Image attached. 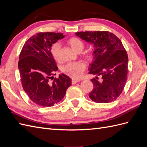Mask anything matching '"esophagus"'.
Instances as JSON below:
<instances>
[{
    "label": "esophagus",
    "mask_w": 147,
    "mask_h": 147,
    "mask_svg": "<svg viewBox=\"0 0 147 147\" xmlns=\"http://www.w3.org/2000/svg\"><path fill=\"white\" fill-rule=\"evenodd\" d=\"M79 82V80H72V81H71V84L72 85H74V84H77V83H78V82Z\"/></svg>",
    "instance_id": "esophagus-1"
}]
</instances>
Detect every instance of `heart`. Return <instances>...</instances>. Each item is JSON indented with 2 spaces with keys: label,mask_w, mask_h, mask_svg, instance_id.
Returning <instances> with one entry per match:
<instances>
[{
  "label": "heart",
  "mask_w": 147,
  "mask_h": 147,
  "mask_svg": "<svg viewBox=\"0 0 147 147\" xmlns=\"http://www.w3.org/2000/svg\"><path fill=\"white\" fill-rule=\"evenodd\" d=\"M68 45H69L71 48L74 51L77 52H80L84 48V43L81 39L76 37H72L69 38L67 40ZM50 52L53 58L56 61H60V45L59 43L56 42L51 45L50 48ZM94 57V53L92 51H89L86 52L84 54V58L90 61ZM86 68V64L84 62H74L67 63L62 67V71L67 75L68 76L74 78L78 79L80 78Z\"/></svg>",
  "instance_id": "obj_1"
}]
</instances>
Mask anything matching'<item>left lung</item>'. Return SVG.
Returning <instances> with one entry per match:
<instances>
[{
    "mask_svg": "<svg viewBox=\"0 0 147 147\" xmlns=\"http://www.w3.org/2000/svg\"><path fill=\"white\" fill-rule=\"evenodd\" d=\"M78 37L94 44V60L88 68L94 90L89 98L96 103H109L123 92L127 79L128 58L121 40L109 31L77 32Z\"/></svg>",
    "mask_w": 147,
    "mask_h": 147,
    "instance_id": "left-lung-1",
    "label": "left lung"
}]
</instances>
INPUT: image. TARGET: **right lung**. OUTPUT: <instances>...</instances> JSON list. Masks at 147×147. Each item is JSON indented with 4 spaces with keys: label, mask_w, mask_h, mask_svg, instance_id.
Here are the masks:
<instances>
[{
    "label": "right lung",
    "mask_w": 147,
    "mask_h": 147,
    "mask_svg": "<svg viewBox=\"0 0 147 147\" xmlns=\"http://www.w3.org/2000/svg\"><path fill=\"white\" fill-rule=\"evenodd\" d=\"M62 33L39 32L25 43L19 55L18 67L24 91L31 100L41 107H52L62 100L71 78L65 74L53 76L58 70L50 48Z\"/></svg>",
    "instance_id": "1"
}]
</instances>
